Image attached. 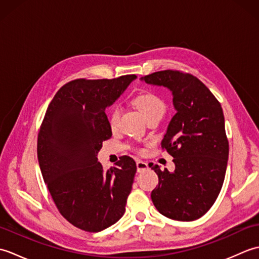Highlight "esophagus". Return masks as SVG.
I'll return each mask as SVG.
<instances>
[{"label": "esophagus", "mask_w": 259, "mask_h": 259, "mask_svg": "<svg viewBox=\"0 0 259 259\" xmlns=\"http://www.w3.org/2000/svg\"><path fill=\"white\" fill-rule=\"evenodd\" d=\"M147 169H148V163L147 162L141 161V160L137 161V171L142 172V171H145V170H147Z\"/></svg>", "instance_id": "1"}]
</instances>
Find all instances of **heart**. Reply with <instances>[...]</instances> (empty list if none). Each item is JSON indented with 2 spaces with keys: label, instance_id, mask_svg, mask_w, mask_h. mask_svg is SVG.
I'll use <instances>...</instances> for the list:
<instances>
[{
  "label": "heart",
  "instance_id": "obj_1",
  "mask_svg": "<svg viewBox=\"0 0 259 259\" xmlns=\"http://www.w3.org/2000/svg\"><path fill=\"white\" fill-rule=\"evenodd\" d=\"M134 104L138 108L139 111L144 114V117L147 120L153 117V115H162L164 110H166V106H164L162 99L150 92L141 93V95L137 96L134 99ZM120 114L121 109L118 106H114L110 110L109 122L110 125H111V128H115V126H117L120 119Z\"/></svg>",
  "mask_w": 259,
  "mask_h": 259
}]
</instances>
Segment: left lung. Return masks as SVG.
<instances>
[{"label": "left lung", "mask_w": 259, "mask_h": 259, "mask_svg": "<svg viewBox=\"0 0 259 259\" xmlns=\"http://www.w3.org/2000/svg\"><path fill=\"white\" fill-rule=\"evenodd\" d=\"M141 81L171 91L176 114L161 141L174 157L175 171L149 164L159 183L151 192L158 211L174 221L192 222L216 201L227 169L229 146L221 103L189 73L164 70Z\"/></svg>", "instance_id": "obj_1"}]
</instances>
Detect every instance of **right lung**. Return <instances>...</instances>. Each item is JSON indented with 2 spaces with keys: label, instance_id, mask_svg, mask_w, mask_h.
Here are the masks:
<instances>
[{
  "label": "right lung",
  "instance_id": "obj_1",
  "mask_svg": "<svg viewBox=\"0 0 259 259\" xmlns=\"http://www.w3.org/2000/svg\"><path fill=\"white\" fill-rule=\"evenodd\" d=\"M137 76L68 82L49 104L37 136L43 180L60 213L73 226L98 233L123 216L133 189L136 162L128 156L107 171L98 161L111 138L106 108Z\"/></svg>",
  "mask_w": 259,
  "mask_h": 259
}]
</instances>
